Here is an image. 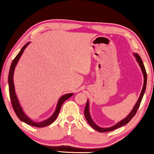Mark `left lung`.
<instances>
[{
  "label": "left lung",
  "mask_w": 154,
  "mask_h": 154,
  "mask_svg": "<svg viewBox=\"0 0 154 154\" xmlns=\"http://www.w3.org/2000/svg\"><path fill=\"white\" fill-rule=\"evenodd\" d=\"M134 56L135 58H136L137 61L138 63H139L140 69H141V71H142L143 74V77H144V83H143V89L141 90V92H140L139 98V99H138L137 103L135 104V105L134 106V107H133V109H132V110L128 114V116H126V118H125L124 119H122V121L119 122L118 123H117L116 125H114V126H111V127H109V128H100V126H98V125H96L94 123V122L92 118H91L90 114L89 101L88 100L87 103H86V105H85V110H84L85 118V119H86V120L88 122V124H89L90 126L93 128L94 129L97 130L98 132H110V131H112V130H116L117 128H119V127H122V126H124V125L127 124L130 120H131L132 118L135 116V114H136L138 109H139V107L140 104V103H141L142 98L143 97V95H144L145 90H146V85H147V72H146L145 68L144 66V64H143V62L142 60H141V58H140V57L139 56V54H134Z\"/></svg>",
  "instance_id": "left-lung-1"
}]
</instances>
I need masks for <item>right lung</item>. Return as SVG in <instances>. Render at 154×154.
Returning a JSON list of instances; mask_svg holds the SVG:
<instances>
[{"label":"right lung","mask_w":154,"mask_h":154,"mask_svg":"<svg viewBox=\"0 0 154 154\" xmlns=\"http://www.w3.org/2000/svg\"><path fill=\"white\" fill-rule=\"evenodd\" d=\"M29 43H30V42L27 43L22 49H21L20 51L18 53L16 57L14 58V60H13L12 63L11 64V67H10V70H9V77H8L9 96H10V98H11L13 109H14L15 114L17 115V118H19L21 121L24 122V123L30 125V126L41 128V127L48 126V125L51 124V123H53V122L56 120V118L58 116V113L60 112V108L62 105V104H63L64 101L66 100L68 98L71 97V96L73 95V93L66 94L62 96L59 99L58 104H57L55 112H54V114L52 115L50 118H48V119H46V120H44V121L41 122H35L28 118L26 115L24 113V111H23L22 106H20L19 100H18L17 97L16 96V94H15V87H14V72L15 66H16V64H17L18 60H19V59L20 58L21 56L22 55L24 49H26V48Z\"/></svg>","instance_id":"1"}]
</instances>
